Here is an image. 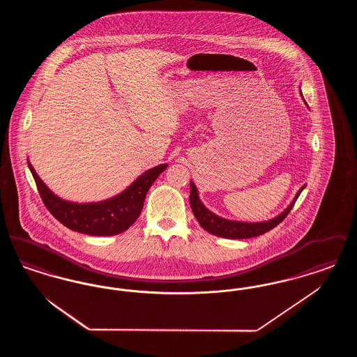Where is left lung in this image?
Returning a JSON list of instances; mask_svg holds the SVG:
<instances>
[{"instance_id":"8db88e82","label":"left lung","mask_w":357,"mask_h":357,"mask_svg":"<svg viewBox=\"0 0 357 357\" xmlns=\"http://www.w3.org/2000/svg\"><path fill=\"white\" fill-rule=\"evenodd\" d=\"M305 187V186H304ZM304 187L300 188L293 202L289 204L288 208L281 213L278 217L273 218L271 221L257 222V223H248V222L227 221L217 217L211 211H208L204 207L198 197V190L192 181L190 182V206L192 210V214L195 215L197 221L204 227L206 231L210 234H214L217 237L233 238V239H245V238L258 237L261 234H265L266 231L274 229L277 225L285 220V217L290 213L293 206L296 204L297 198L300 197Z\"/></svg>"}]
</instances>
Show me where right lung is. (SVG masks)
<instances>
[{"label": "right lung", "mask_w": 357, "mask_h": 357, "mask_svg": "<svg viewBox=\"0 0 357 357\" xmlns=\"http://www.w3.org/2000/svg\"><path fill=\"white\" fill-rule=\"evenodd\" d=\"M29 170L40 197L52 215L70 230L88 236H116L126 231L137 220L149 188L167 165L156 166L142 174L135 182L119 195L98 204H72L54 195L36 174L31 163Z\"/></svg>", "instance_id": "right-lung-1"}]
</instances>
